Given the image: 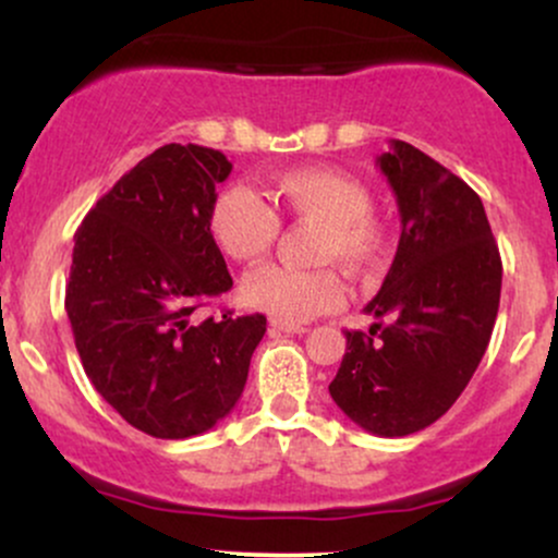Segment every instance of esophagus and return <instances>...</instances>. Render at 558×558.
I'll use <instances>...</instances> for the list:
<instances>
[{
    "label": "esophagus",
    "instance_id": "1",
    "mask_svg": "<svg viewBox=\"0 0 558 558\" xmlns=\"http://www.w3.org/2000/svg\"><path fill=\"white\" fill-rule=\"evenodd\" d=\"M270 330H272V332H288V336H301V332H306L304 325L280 323V319H272V323H270Z\"/></svg>",
    "mask_w": 558,
    "mask_h": 558
}]
</instances>
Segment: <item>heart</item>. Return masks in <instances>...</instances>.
Here are the masks:
<instances>
[{
    "instance_id": "heart-1",
    "label": "heart",
    "mask_w": 558,
    "mask_h": 558,
    "mask_svg": "<svg viewBox=\"0 0 558 558\" xmlns=\"http://www.w3.org/2000/svg\"><path fill=\"white\" fill-rule=\"evenodd\" d=\"M272 196L280 213L319 226V262L364 270L380 257L383 230L373 215V194L360 178L336 168L288 170L272 181ZM209 233L230 259L257 262L278 241L280 220L252 189L233 183L213 198ZM241 296L252 310L296 325L341 306L343 283L332 270L267 265L243 278Z\"/></svg>"
}]
</instances>
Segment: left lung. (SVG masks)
<instances>
[{
  "label": "left lung",
  "instance_id": "left-lung-1",
  "mask_svg": "<svg viewBox=\"0 0 558 558\" xmlns=\"http://www.w3.org/2000/svg\"><path fill=\"white\" fill-rule=\"evenodd\" d=\"M401 215L393 265L364 306L369 332L345 330L330 383L351 422L383 438L425 430L475 375L501 299V254L483 202L407 141L377 157Z\"/></svg>",
  "mask_w": 558,
  "mask_h": 558
}]
</instances>
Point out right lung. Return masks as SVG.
I'll return each mask as SVG.
<instances>
[{"mask_svg": "<svg viewBox=\"0 0 558 558\" xmlns=\"http://www.w3.org/2000/svg\"><path fill=\"white\" fill-rule=\"evenodd\" d=\"M233 170L196 144H165L96 202L75 230L65 310L83 369L114 412L151 438H191L241 399L265 315L204 317L233 288L209 207Z\"/></svg>", "mask_w": 558, "mask_h": 558, "instance_id": "add662e5", "label": "right lung"}]
</instances>
